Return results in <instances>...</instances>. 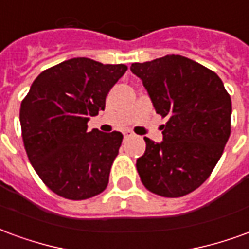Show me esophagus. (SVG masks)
Instances as JSON below:
<instances>
[{"instance_id":"obj_1","label":"esophagus","mask_w":249,"mask_h":249,"mask_svg":"<svg viewBox=\"0 0 249 249\" xmlns=\"http://www.w3.org/2000/svg\"><path fill=\"white\" fill-rule=\"evenodd\" d=\"M129 137H132V132H130V130H125L124 139H129Z\"/></svg>"}]
</instances>
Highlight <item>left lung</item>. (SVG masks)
<instances>
[{"mask_svg":"<svg viewBox=\"0 0 249 249\" xmlns=\"http://www.w3.org/2000/svg\"><path fill=\"white\" fill-rule=\"evenodd\" d=\"M140 77L156 113L168 117L162 141L144 137L136 167L151 192L188 195L209 178L231 135L232 104L214 71L187 57L168 54L130 66Z\"/></svg>","mask_w":249,"mask_h":249,"instance_id":"obj_1","label":"left lung"}]
</instances>
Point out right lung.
I'll use <instances>...</instances> for the list:
<instances>
[{"mask_svg": "<svg viewBox=\"0 0 249 249\" xmlns=\"http://www.w3.org/2000/svg\"><path fill=\"white\" fill-rule=\"evenodd\" d=\"M128 66L77 57L44 71L19 109L30 164L51 191L85 200L107 188L123 135L88 130L90 116L105 109V98Z\"/></svg>", "mask_w": 249, "mask_h": 249, "instance_id": "right-lung-1", "label": "right lung"}]
</instances>
